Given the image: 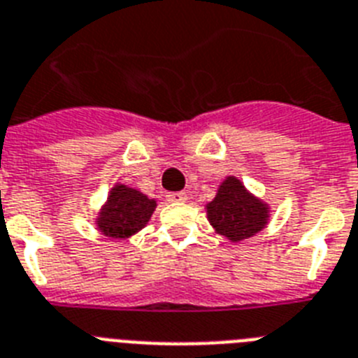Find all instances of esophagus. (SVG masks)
Masks as SVG:
<instances>
[{"label":"esophagus","instance_id":"1","mask_svg":"<svg viewBox=\"0 0 358 358\" xmlns=\"http://www.w3.org/2000/svg\"><path fill=\"white\" fill-rule=\"evenodd\" d=\"M167 201H185L187 200V192H167Z\"/></svg>","mask_w":358,"mask_h":358}]
</instances>
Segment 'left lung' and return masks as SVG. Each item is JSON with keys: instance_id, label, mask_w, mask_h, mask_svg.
<instances>
[{"instance_id": "obj_1", "label": "left lung", "mask_w": 358, "mask_h": 358, "mask_svg": "<svg viewBox=\"0 0 358 358\" xmlns=\"http://www.w3.org/2000/svg\"><path fill=\"white\" fill-rule=\"evenodd\" d=\"M207 214L217 234L241 241L252 238L266 225L268 207L254 198L238 178L229 176L217 189L216 198L207 205Z\"/></svg>"}]
</instances>
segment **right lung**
Instances as JSON below:
<instances>
[{
	"label": "right lung",
	"mask_w": 358,
	"mask_h": 358,
	"mask_svg": "<svg viewBox=\"0 0 358 358\" xmlns=\"http://www.w3.org/2000/svg\"><path fill=\"white\" fill-rule=\"evenodd\" d=\"M157 201L126 185H115L101 210L97 225L108 238H129L138 232L153 214Z\"/></svg>",
	"instance_id": "add662e5"
}]
</instances>
